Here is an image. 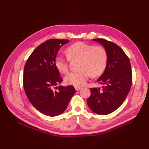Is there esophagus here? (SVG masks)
Here are the masks:
<instances>
[{"label":"esophagus","mask_w":149,"mask_h":149,"mask_svg":"<svg viewBox=\"0 0 149 149\" xmlns=\"http://www.w3.org/2000/svg\"><path fill=\"white\" fill-rule=\"evenodd\" d=\"M75 90H76V91H79L81 89H82V88L80 86H75Z\"/></svg>","instance_id":"obj_1"}]
</instances>
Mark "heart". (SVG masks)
Segmentation results:
<instances>
[{
    "instance_id": "b5f03b06",
    "label": "heart",
    "mask_w": 149,
    "mask_h": 149,
    "mask_svg": "<svg viewBox=\"0 0 149 149\" xmlns=\"http://www.w3.org/2000/svg\"><path fill=\"white\" fill-rule=\"evenodd\" d=\"M66 54L68 59L58 56L54 61L56 68L62 74L68 72L69 59H81L79 67L81 70L66 75L65 83L66 84L81 86L86 83L90 75L93 77L99 76L106 69L107 54L102 47L78 42L66 49Z\"/></svg>"
}]
</instances>
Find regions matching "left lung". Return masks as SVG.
Instances as JSON below:
<instances>
[{
  "label": "left lung",
  "instance_id": "1",
  "mask_svg": "<svg viewBox=\"0 0 149 149\" xmlns=\"http://www.w3.org/2000/svg\"><path fill=\"white\" fill-rule=\"evenodd\" d=\"M93 40L104 47L107 62L105 70L97 79L103 84L102 89L91 88L87 104L93 112L106 115L118 109L127 97L132 84L131 66L127 56L116 44L102 38Z\"/></svg>",
  "mask_w": 149,
  "mask_h": 149
}]
</instances>
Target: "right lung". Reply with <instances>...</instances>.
<instances>
[{"instance_id": "obj_1", "label": "right lung", "mask_w": 149, "mask_h": 149, "mask_svg": "<svg viewBox=\"0 0 149 149\" xmlns=\"http://www.w3.org/2000/svg\"><path fill=\"white\" fill-rule=\"evenodd\" d=\"M68 40L51 39L41 44L27 60L24 70L25 92L35 108L49 116L65 111L75 93L73 86L58 87L63 79L54 65L57 54Z\"/></svg>"}]
</instances>
